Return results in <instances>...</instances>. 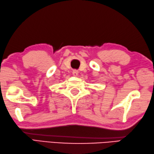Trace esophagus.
Wrapping results in <instances>:
<instances>
[{
    "label": "esophagus",
    "mask_w": 154,
    "mask_h": 154,
    "mask_svg": "<svg viewBox=\"0 0 154 154\" xmlns=\"http://www.w3.org/2000/svg\"><path fill=\"white\" fill-rule=\"evenodd\" d=\"M78 70H72V74L74 75V76H77L78 75Z\"/></svg>",
    "instance_id": "1"
}]
</instances>
